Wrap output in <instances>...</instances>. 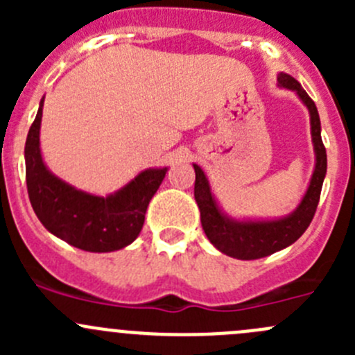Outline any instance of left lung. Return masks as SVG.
<instances>
[{
  "mask_svg": "<svg viewBox=\"0 0 355 355\" xmlns=\"http://www.w3.org/2000/svg\"><path fill=\"white\" fill-rule=\"evenodd\" d=\"M278 84L295 91L311 114V135H313L316 166L313 178L297 209L288 216L271 221H237L225 216L211 194L209 182L198 164L196 170L194 198L200 209V223L209 242L223 254L237 259H259L277 250L285 249L307 230L320 202L321 187L327 175V149L321 141V121L318 108L299 82L287 73L278 75Z\"/></svg>",
  "mask_w": 355,
  "mask_h": 355,
  "instance_id": "left-lung-1",
  "label": "left lung"
}]
</instances>
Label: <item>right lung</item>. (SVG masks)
<instances>
[{"label":"right lung","instance_id":"add662e5","mask_svg":"<svg viewBox=\"0 0 355 355\" xmlns=\"http://www.w3.org/2000/svg\"><path fill=\"white\" fill-rule=\"evenodd\" d=\"M41 99L25 141V177L32 209L53 235L89 252L123 249L137 239L149 200L156 194L168 168L141 171L108 198L87 194L60 180L46 168L39 148Z\"/></svg>","mask_w":355,"mask_h":355}]
</instances>
